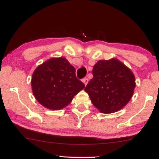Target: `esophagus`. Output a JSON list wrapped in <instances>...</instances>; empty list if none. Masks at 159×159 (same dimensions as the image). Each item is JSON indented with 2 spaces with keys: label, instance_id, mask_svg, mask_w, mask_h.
<instances>
[{
  "label": "esophagus",
  "instance_id": "esophagus-1",
  "mask_svg": "<svg viewBox=\"0 0 159 159\" xmlns=\"http://www.w3.org/2000/svg\"><path fill=\"white\" fill-rule=\"evenodd\" d=\"M82 81L84 82V84H85V86H86L87 85V84H88V82H89V79L87 78H84L83 80H82Z\"/></svg>",
  "mask_w": 159,
  "mask_h": 159
}]
</instances>
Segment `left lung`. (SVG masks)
I'll return each mask as SVG.
<instances>
[{
    "instance_id": "obj_1",
    "label": "left lung",
    "mask_w": 159,
    "mask_h": 159,
    "mask_svg": "<svg viewBox=\"0 0 159 159\" xmlns=\"http://www.w3.org/2000/svg\"><path fill=\"white\" fill-rule=\"evenodd\" d=\"M92 74L93 78L84 90L101 113L118 111L132 98L135 88L134 75L120 61L99 60L93 67Z\"/></svg>"
}]
</instances>
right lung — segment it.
Listing matches in <instances>:
<instances>
[{
  "instance_id": "right-lung-1",
  "label": "right lung",
  "mask_w": 159,
  "mask_h": 159,
  "mask_svg": "<svg viewBox=\"0 0 159 159\" xmlns=\"http://www.w3.org/2000/svg\"><path fill=\"white\" fill-rule=\"evenodd\" d=\"M31 85L35 99L51 110L66 107L85 87L76 78L75 69L64 57L50 59L39 65L33 74Z\"/></svg>"
}]
</instances>
